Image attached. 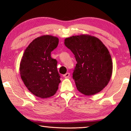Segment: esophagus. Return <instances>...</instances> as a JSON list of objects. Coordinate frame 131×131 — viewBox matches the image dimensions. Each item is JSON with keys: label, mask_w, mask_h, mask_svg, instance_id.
<instances>
[{"label": "esophagus", "mask_w": 131, "mask_h": 131, "mask_svg": "<svg viewBox=\"0 0 131 131\" xmlns=\"http://www.w3.org/2000/svg\"><path fill=\"white\" fill-rule=\"evenodd\" d=\"M70 75V74L69 72H67V73H66V74L64 75V77L65 78H69Z\"/></svg>", "instance_id": "obj_1"}]
</instances>
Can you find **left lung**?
Masks as SVG:
<instances>
[{
    "label": "left lung",
    "instance_id": "1",
    "mask_svg": "<svg viewBox=\"0 0 131 131\" xmlns=\"http://www.w3.org/2000/svg\"><path fill=\"white\" fill-rule=\"evenodd\" d=\"M64 45L70 49L77 63L72 78L78 91L89 96L106 86L113 72V62L107 48L97 38L89 35L66 38Z\"/></svg>",
    "mask_w": 131,
    "mask_h": 131
}]
</instances>
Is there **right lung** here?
Returning a JSON list of instances; mask_svg holds the SVG:
<instances>
[{"mask_svg": "<svg viewBox=\"0 0 131 131\" xmlns=\"http://www.w3.org/2000/svg\"><path fill=\"white\" fill-rule=\"evenodd\" d=\"M59 38L43 35L33 40L25 49L20 64L21 78L27 89L38 97H50L60 83L57 61L51 57Z\"/></svg>", "mask_w": 131, "mask_h": 131, "instance_id": "obj_1", "label": "right lung"}]
</instances>
